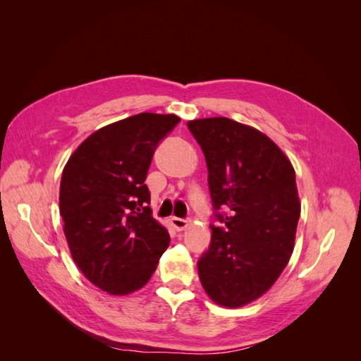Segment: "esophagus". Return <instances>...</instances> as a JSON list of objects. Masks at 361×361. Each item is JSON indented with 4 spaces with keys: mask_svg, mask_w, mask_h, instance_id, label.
Returning <instances> with one entry per match:
<instances>
[{
    "mask_svg": "<svg viewBox=\"0 0 361 361\" xmlns=\"http://www.w3.org/2000/svg\"><path fill=\"white\" fill-rule=\"evenodd\" d=\"M170 221H171V226L176 228V231H183V228L187 227L190 223L187 218H179V216H171Z\"/></svg>",
    "mask_w": 361,
    "mask_h": 361,
    "instance_id": "1",
    "label": "esophagus"
}]
</instances>
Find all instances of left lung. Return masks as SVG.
Wrapping results in <instances>:
<instances>
[{
	"label": "left lung",
	"instance_id": "obj_1",
	"mask_svg": "<svg viewBox=\"0 0 361 361\" xmlns=\"http://www.w3.org/2000/svg\"><path fill=\"white\" fill-rule=\"evenodd\" d=\"M207 166L211 244L197 262L206 293L241 307L274 285L290 259L300 220L295 171L276 143L227 117L191 120Z\"/></svg>",
	"mask_w": 361,
	"mask_h": 361
}]
</instances>
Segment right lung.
<instances>
[{"label":"right lung","mask_w":361,"mask_h":361,"mask_svg":"<svg viewBox=\"0 0 361 361\" xmlns=\"http://www.w3.org/2000/svg\"><path fill=\"white\" fill-rule=\"evenodd\" d=\"M180 118L141 113L96 130L61 174L60 215L75 264L113 295L143 288L170 235L154 216L145 183L161 141Z\"/></svg>","instance_id":"obj_1"}]
</instances>
